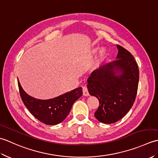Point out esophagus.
Wrapping results in <instances>:
<instances>
[{"mask_svg": "<svg viewBox=\"0 0 158 158\" xmlns=\"http://www.w3.org/2000/svg\"><path fill=\"white\" fill-rule=\"evenodd\" d=\"M83 94L85 96H88L89 95L88 88H87V86H85V85L83 87Z\"/></svg>", "mask_w": 158, "mask_h": 158, "instance_id": "obj_1", "label": "esophagus"}]
</instances>
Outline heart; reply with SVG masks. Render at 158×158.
<instances>
[{"label":"heart","mask_w":158,"mask_h":158,"mask_svg":"<svg viewBox=\"0 0 158 158\" xmlns=\"http://www.w3.org/2000/svg\"><path fill=\"white\" fill-rule=\"evenodd\" d=\"M98 48L94 49V52L96 53L97 51H98ZM106 53H107L106 49L105 48H102L101 49H100V58H105V56L106 55Z\"/></svg>","instance_id":"1"}]
</instances>
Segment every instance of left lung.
Instances as JSON below:
<instances>
[{
	"mask_svg": "<svg viewBox=\"0 0 158 158\" xmlns=\"http://www.w3.org/2000/svg\"><path fill=\"white\" fill-rule=\"evenodd\" d=\"M116 60L99 67L88 79L89 94L99 100L94 116L99 122L113 123L132 108L136 96L139 70L131 53L117 45Z\"/></svg>",
	"mask_w": 158,
	"mask_h": 158,
	"instance_id": "8db88e82",
	"label": "left lung"
}]
</instances>
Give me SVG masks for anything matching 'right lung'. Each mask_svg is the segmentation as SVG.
Here are the masks:
<instances>
[{
  "label": "right lung",
  "instance_id": "obj_1",
  "mask_svg": "<svg viewBox=\"0 0 158 158\" xmlns=\"http://www.w3.org/2000/svg\"><path fill=\"white\" fill-rule=\"evenodd\" d=\"M19 94L22 101L35 118L47 125H56L66 119L76 100L83 94L82 88L70 91L54 98L40 100L25 92L18 79Z\"/></svg>",
  "mask_w": 158,
  "mask_h": 158
}]
</instances>
